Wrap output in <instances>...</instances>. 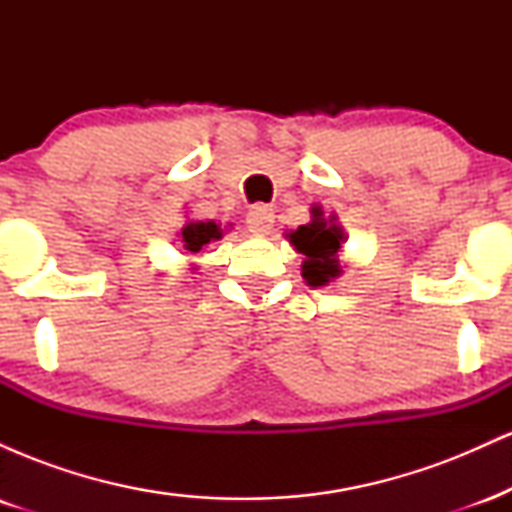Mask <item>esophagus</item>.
Here are the masks:
<instances>
[{"label":"esophagus","mask_w":512,"mask_h":512,"mask_svg":"<svg viewBox=\"0 0 512 512\" xmlns=\"http://www.w3.org/2000/svg\"><path fill=\"white\" fill-rule=\"evenodd\" d=\"M272 226H274V211L269 207L257 204V207H252L248 211V228L252 233H260V236H264V233L272 231Z\"/></svg>","instance_id":"obj_1"}]
</instances>
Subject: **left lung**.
I'll return each instance as SVG.
<instances>
[{"mask_svg": "<svg viewBox=\"0 0 512 512\" xmlns=\"http://www.w3.org/2000/svg\"><path fill=\"white\" fill-rule=\"evenodd\" d=\"M289 238L296 250L305 255L303 279L310 286H325L342 272L337 252L342 248L344 233L332 219H322V211L317 207L313 209V221L298 226V231L289 233Z\"/></svg>", "mask_w": 512, "mask_h": 512, "instance_id": "left-lung-1", "label": "left lung"}]
</instances>
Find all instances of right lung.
Segmentation results:
<instances>
[{"mask_svg":"<svg viewBox=\"0 0 512 512\" xmlns=\"http://www.w3.org/2000/svg\"><path fill=\"white\" fill-rule=\"evenodd\" d=\"M221 238V228L216 226L214 221H192L182 228V243H185V250L199 252L204 245L211 243V240Z\"/></svg>","mask_w":512,"mask_h":512,"instance_id":"1","label":"right lung"}]
</instances>
